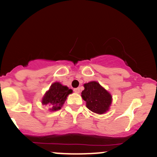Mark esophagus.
<instances>
[{
    "label": "esophagus",
    "mask_w": 157,
    "mask_h": 157,
    "mask_svg": "<svg viewBox=\"0 0 157 157\" xmlns=\"http://www.w3.org/2000/svg\"><path fill=\"white\" fill-rule=\"evenodd\" d=\"M74 91L76 93H80V88H75V89H74Z\"/></svg>",
    "instance_id": "esophagus-1"
}]
</instances>
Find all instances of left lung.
Instances as JSON below:
<instances>
[{
    "label": "left lung",
    "instance_id": "1",
    "mask_svg": "<svg viewBox=\"0 0 157 157\" xmlns=\"http://www.w3.org/2000/svg\"><path fill=\"white\" fill-rule=\"evenodd\" d=\"M81 96L86 101V106L99 115L108 112L112 102V96L98 82L91 81L83 84Z\"/></svg>",
    "mask_w": 157,
    "mask_h": 157
}]
</instances>
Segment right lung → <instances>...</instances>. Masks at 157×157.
<instances>
[{"mask_svg": "<svg viewBox=\"0 0 157 157\" xmlns=\"http://www.w3.org/2000/svg\"><path fill=\"white\" fill-rule=\"evenodd\" d=\"M73 90L67 86H64L59 82H55L51 85L50 88L42 99V105H48L50 112H55L61 109L69 94Z\"/></svg>", "mask_w": 157, "mask_h": 157, "instance_id": "add662e5", "label": "right lung"}]
</instances>
